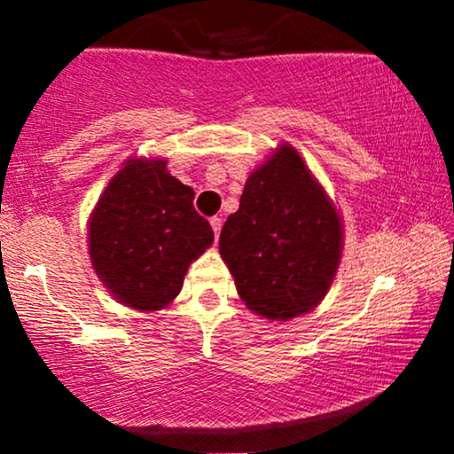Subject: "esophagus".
<instances>
[{"label": "esophagus", "instance_id": "esophagus-1", "mask_svg": "<svg viewBox=\"0 0 454 454\" xmlns=\"http://www.w3.org/2000/svg\"><path fill=\"white\" fill-rule=\"evenodd\" d=\"M211 228H213V232H215V239L220 237V231H222V217H211Z\"/></svg>", "mask_w": 454, "mask_h": 454}]
</instances>
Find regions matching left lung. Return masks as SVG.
Instances as JSON below:
<instances>
[{
    "label": "left lung",
    "instance_id": "1",
    "mask_svg": "<svg viewBox=\"0 0 454 454\" xmlns=\"http://www.w3.org/2000/svg\"><path fill=\"white\" fill-rule=\"evenodd\" d=\"M220 254L258 316L290 320L320 303L341 258V222L296 149L281 145L249 175Z\"/></svg>",
    "mask_w": 454,
    "mask_h": 454
}]
</instances>
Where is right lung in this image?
I'll return each instance as SVG.
<instances>
[{"label":"right lung","mask_w":454,"mask_h":454,"mask_svg":"<svg viewBox=\"0 0 454 454\" xmlns=\"http://www.w3.org/2000/svg\"><path fill=\"white\" fill-rule=\"evenodd\" d=\"M192 200L164 160H128L113 176L91 215L90 256L114 299L155 311L179 294L190 262L213 243Z\"/></svg>","instance_id":"obj_1"}]
</instances>
